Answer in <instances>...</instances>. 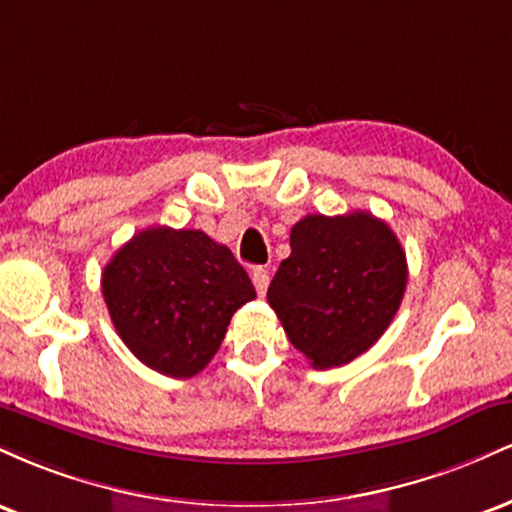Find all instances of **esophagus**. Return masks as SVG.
Returning a JSON list of instances; mask_svg holds the SVG:
<instances>
[{"label":"esophagus","instance_id":"34e87169","mask_svg":"<svg viewBox=\"0 0 512 512\" xmlns=\"http://www.w3.org/2000/svg\"><path fill=\"white\" fill-rule=\"evenodd\" d=\"M252 284H255V291L257 296H264L269 289V272L264 267H257L252 269Z\"/></svg>","mask_w":512,"mask_h":512}]
</instances>
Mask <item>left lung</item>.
Here are the masks:
<instances>
[{
	"label": "left lung",
	"instance_id": "left-lung-1",
	"mask_svg": "<svg viewBox=\"0 0 512 512\" xmlns=\"http://www.w3.org/2000/svg\"><path fill=\"white\" fill-rule=\"evenodd\" d=\"M407 257L392 228L368 211L310 214L291 228V255L267 301L291 344L327 370L383 337L407 289Z\"/></svg>",
	"mask_w": 512,
	"mask_h": 512
}]
</instances>
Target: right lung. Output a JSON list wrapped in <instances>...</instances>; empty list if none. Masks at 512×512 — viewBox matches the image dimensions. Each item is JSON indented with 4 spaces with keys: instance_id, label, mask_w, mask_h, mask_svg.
I'll use <instances>...</instances> for the list:
<instances>
[{
    "instance_id": "1",
    "label": "right lung",
    "mask_w": 512,
    "mask_h": 512,
    "mask_svg": "<svg viewBox=\"0 0 512 512\" xmlns=\"http://www.w3.org/2000/svg\"><path fill=\"white\" fill-rule=\"evenodd\" d=\"M103 298L127 349L144 366L192 378L207 368L240 305L255 298L226 245L192 228L139 231L103 269Z\"/></svg>"
}]
</instances>
